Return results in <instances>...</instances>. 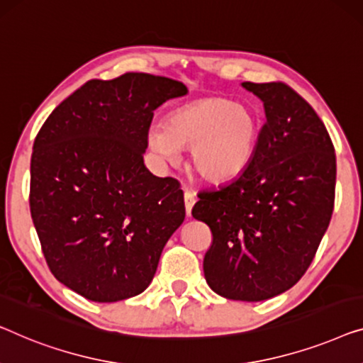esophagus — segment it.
Returning a JSON list of instances; mask_svg holds the SVG:
<instances>
[{
  "instance_id": "34e87169",
  "label": "esophagus",
  "mask_w": 363,
  "mask_h": 363,
  "mask_svg": "<svg viewBox=\"0 0 363 363\" xmlns=\"http://www.w3.org/2000/svg\"><path fill=\"white\" fill-rule=\"evenodd\" d=\"M194 203H196V194L186 188V190H185V209H186L188 216L191 214V209L194 206Z\"/></svg>"
}]
</instances>
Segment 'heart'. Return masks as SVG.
I'll use <instances>...</instances> for the list:
<instances>
[{
    "mask_svg": "<svg viewBox=\"0 0 363 363\" xmlns=\"http://www.w3.org/2000/svg\"><path fill=\"white\" fill-rule=\"evenodd\" d=\"M260 121L250 108L230 99H198L154 124L149 144L164 159H175L178 147L190 150L191 170L209 183L239 177L254 160Z\"/></svg>",
    "mask_w": 363,
    "mask_h": 363,
    "instance_id": "1",
    "label": "heart"
}]
</instances>
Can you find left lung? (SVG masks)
<instances>
[{
    "instance_id": "left-lung-1",
    "label": "left lung",
    "mask_w": 363,
    "mask_h": 363,
    "mask_svg": "<svg viewBox=\"0 0 363 363\" xmlns=\"http://www.w3.org/2000/svg\"><path fill=\"white\" fill-rule=\"evenodd\" d=\"M262 99L254 160L219 188L198 193L193 218L213 233L203 260L218 295L264 301L296 285L316 255L334 209L335 154L308 101L281 82H244Z\"/></svg>"
}]
</instances>
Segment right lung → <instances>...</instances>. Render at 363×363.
I'll list each match as a JSON object with an SVG mask.
<instances>
[{"mask_svg":"<svg viewBox=\"0 0 363 363\" xmlns=\"http://www.w3.org/2000/svg\"><path fill=\"white\" fill-rule=\"evenodd\" d=\"M149 73L90 80L42 125L30 159V216L50 272L83 298L114 303L150 285L185 219L175 178L147 170L154 111L185 96Z\"/></svg>","mask_w":363,"mask_h":363,"instance_id":"obj_1","label":"right lung"}]
</instances>
